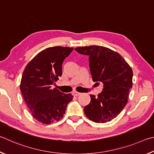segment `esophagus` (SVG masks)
Returning <instances> with one entry per match:
<instances>
[{"mask_svg": "<svg viewBox=\"0 0 154 154\" xmlns=\"http://www.w3.org/2000/svg\"><path fill=\"white\" fill-rule=\"evenodd\" d=\"M80 95H81V93H79V92H76V91H75V92L73 93V95L74 96H79Z\"/></svg>", "mask_w": 154, "mask_h": 154, "instance_id": "obj_1", "label": "esophagus"}]
</instances>
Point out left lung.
<instances>
[{"label":"left lung","instance_id":"1","mask_svg":"<svg viewBox=\"0 0 154 154\" xmlns=\"http://www.w3.org/2000/svg\"><path fill=\"white\" fill-rule=\"evenodd\" d=\"M75 50L89 57L93 82H101L103 91L97 97L90 95V103L84 107L88 119L105 123L114 119L125 108L133 87V70L119 53L101 46L77 47Z\"/></svg>","mask_w":154,"mask_h":154}]
</instances>
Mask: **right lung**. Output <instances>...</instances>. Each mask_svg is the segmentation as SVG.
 Listing matches in <instances>:
<instances>
[{"mask_svg": "<svg viewBox=\"0 0 154 154\" xmlns=\"http://www.w3.org/2000/svg\"><path fill=\"white\" fill-rule=\"evenodd\" d=\"M74 48L53 47L38 53L25 67L20 90L27 106L35 119L45 125L61 120L71 93L65 94L54 88L62 75V63Z\"/></svg>", "mask_w": 154, "mask_h": 154, "instance_id": "add662e5", "label": "right lung"}]
</instances>
